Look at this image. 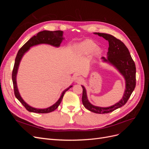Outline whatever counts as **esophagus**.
<instances>
[{
	"mask_svg": "<svg viewBox=\"0 0 149 149\" xmlns=\"http://www.w3.org/2000/svg\"><path fill=\"white\" fill-rule=\"evenodd\" d=\"M83 81V79L82 78V77H81V76H77V77H76L75 78V82L77 83H82Z\"/></svg>",
	"mask_w": 149,
	"mask_h": 149,
	"instance_id": "obj_1",
	"label": "esophagus"
}]
</instances>
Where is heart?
Segmentation results:
<instances>
[{
  "instance_id": "heart-1",
  "label": "heart",
  "mask_w": 149,
  "mask_h": 149,
  "mask_svg": "<svg viewBox=\"0 0 149 149\" xmlns=\"http://www.w3.org/2000/svg\"><path fill=\"white\" fill-rule=\"evenodd\" d=\"M73 52L81 55H85L92 53L93 55H98L101 52V48L96 46V43L91 40H86L76 45Z\"/></svg>"
}]
</instances>
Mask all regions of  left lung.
I'll return each instance as SVG.
<instances>
[{
	"mask_svg": "<svg viewBox=\"0 0 149 149\" xmlns=\"http://www.w3.org/2000/svg\"><path fill=\"white\" fill-rule=\"evenodd\" d=\"M94 34L103 37L109 42L107 58L102 56V61L114 67L123 76L125 79V90L123 97L119 102L109 107H100L94 106L89 101L86 89L83 85H81L83 88L82 102L83 106L87 109L94 113H109L125 105L132 93L136 87V65L128 48L120 40L109 34L98 32H94Z\"/></svg>",
	"mask_w": 149,
	"mask_h": 149,
	"instance_id": "left-lung-1",
	"label": "left lung"
}]
</instances>
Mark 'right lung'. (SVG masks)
<instances>
[{
    "label": "right lung",
    "instance_id": "obj_1",
    "mask_svg": "<svg viewBox=\"0 0 149 149\" xmlns=\"http://www.w3.org/2000/svg\"><path fill=\"white\" fill-rule=\"evenodd\" d=\"M65 38L63 37V31L57 30L52 31L48 30H43L42 31H40V32H38L37 35L33 36L32 37L30 40H29L28 41L22 46V47L19 49V52L17 53L12 75L13 89H14V93L17 100L22 104V105H23L26 108V110L29 111V112H35V113H48V112H51L53 111H55L60 104L66 91H67L68 90L73 86L70 85L68 88L65 89L64 91L61 93V96L60 98L58 99V100L51 106L47 108H44V109H38V108H35L30 106L23 100V99H22L19 93V89H18L17 87V76L22 58H23L25 54L29 50L31 47L37 46L41 44H46L54 47L58 48L60 47L61 42Z\"/></svg>",
    "mask_w": 149,
    "mask_h": 149
}]
</instances>
